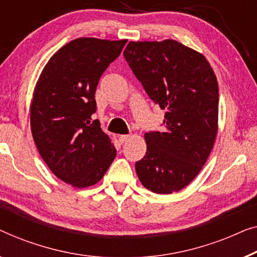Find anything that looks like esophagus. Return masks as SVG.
Masks as SVG:
<instances>
[{
    "instance_id": "obj_1",
    "label": "esophagus",
    "mask_w": 257,
    "mask_h": 257,
    "mask_svg": "<svg viewBox=\"0 0 257 257\" xmlns=\"http://www.w3.org/2000/svg\"><path fill=\"white\" fill-rule=\"evenodd\" d=\"M129 135H120L118 136V141H120V143H124L125 141L129 140Z\"/></svg>"
}]
</instances>
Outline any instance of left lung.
<instances>
[{
	"mask_svg": "<svg viewBox=\"0 0 257 257\" xmlns=\"http://www.w3.org/2000/svg\"><path fill=\"white\" fill-rule=\"evenodd\" d=\"M123 56L150 99L165 109L164 132L144 135L135 169L144 187L170 194L196 178L218 133V81L201 53L173 39L129 42Z\"/></svg>",
	"mask_w": 257,
	"mask_h": 257,
	"instance_id": "8db88e82",
	"label": "left lung"
}]
</instances>
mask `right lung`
Returning <instances> with one entry per match:
<instances>
[{"label":"right lung","mask_w":257,"mask_h":257,"mask_svg":"<svg viewBox=\"0 0 257 257\" xmlns=\"http://www.w3.org/2000/svg\"><path fill=\"white\" fill-rule=\"evenodd\" d=\"M125 43L74 39L50 58L36 84L30 106L36 147L58 178L78 189L99 182L116 156L110 139L92 115L101 75Z\"/></svg>","instance_id":"1"}]
</instances>
